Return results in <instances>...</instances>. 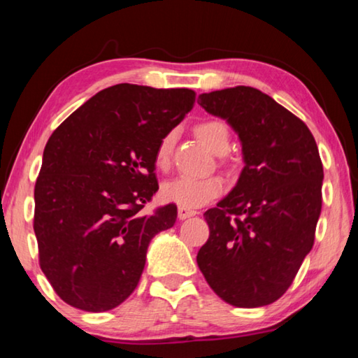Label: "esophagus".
Here are the masks:
<instances>
[{
    "label": "esophagus",
    "mask_w": 358,
    "mask_h": 358,
    "mask_svg": "<svg viewBox=\"0 0 358 358\" xmlns=\"http://www.w3.org/2000/svg\"><path fill=\"white\" fill-rule=\"evenodd\" d=\"M196 215H197L196 210H189V208H185V207H178V217H180V220H187V217L196 216Z\"/></svg>",
    "instance_id": "obj_1"
}]
</instances>
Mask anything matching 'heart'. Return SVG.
I'll return each instance as SVG.
<instances>
[{
  "label": "heart",
  "instance_id": "1",
  "mask_svg": "<svg viewBox=\"0 0 358 358\" xmlns=\"http://www.w3.org/2000/svg\"><path fill=\"white\" fill-rule=\"evenodd\" d=\"M194 132L199 137V141L203 142L207 147L213 151V153L222 155L226 153L230 142V132L227 124L221 120H205L196 124ZM175 143V134L173 132H167V134L161 138L156 147L155 153V162L159 169H167L171 166L172 159V150ZM224 191V183L221 178L210 177V178H189V177H180L162 186L161 197L164 202L175 203L178 207L185 208H199L207 205L213 199L220 197Z\"/></svg>",
  "mask_w": 358,
  "mask_h": 358
}]
</instances>
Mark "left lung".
Instances as JSON below:
<instances>
[{
	"instance_id": "1",
	"label": "left lung",
	"mask_w": 358,
	"mask_h": 358,
	"mask_svg": "<svg viewBox=\"0 0 358 358\" xmlns=\"http://www.w3.org/2000/svg\"><path fill=\"white\" fill-rule=\"evenodd\" d=\"M197 102L227 120L245 159L237 186L203 213L210 237L197 265L230 305H270L314 245L324 180L316 141L299 117L252 87L203 93Z\"/></svg>"
}]
</instances>
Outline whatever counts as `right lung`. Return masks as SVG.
<instances>
[{
    "mask_svg": "<svg viewBox=\"0 0 358 358\" xmlns=\"http://www.w3.org/2000/svg\"><path fill=\"white\" fill-rule=\"evenodd\" d=\"M194 102L187 88L113 85L48 138L33 227L41 270L68 305L108 311L134 292L151 238L177 220L173 203L142 213L159 189L156 147Z\"/></svg>",
    "mask_w": 358,
    "mask_h": 358,
    "instance_id": "obj_1",
    "label": "right lung"
}]
</instances>
